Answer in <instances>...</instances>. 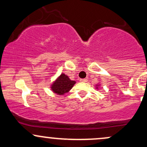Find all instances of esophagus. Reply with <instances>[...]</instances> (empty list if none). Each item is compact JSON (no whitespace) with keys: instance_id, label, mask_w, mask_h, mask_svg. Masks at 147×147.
I'll return each mask as SVG.
<instances>
[{"instance_id":"34e87169","label":"esophagus","mask_w":147,"mask_h":147,"mask_svg":"<svg viewBox=\"0 0 147 147\" xmlns=\"http://www.w3.org/2000/svg\"><path fill=\"white\" fill-rule=\"evenodd\" d=\"M80 82H87V79H80Z\"/></svg>"}]
</instances>
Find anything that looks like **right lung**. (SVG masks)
Segmentation results:
<instances>
[{
    "mask_svg": "<svg viewBox=\"0 0 147 147\" xmlns=\"http://www.w3.org/2000/svg\"><path fill=\"white\" fill-rule=\"evenodd\" d=\"M75 84V81L70 80L65 74H61L54 84H52L51 88L53 92L57 95H63L68 92Z\"/></svg>",
    "mask_w": 147,
    "mask_h": 147,
    "instance_id": "right-lung-1",
    "label": "right lung"
}]
</instances>
